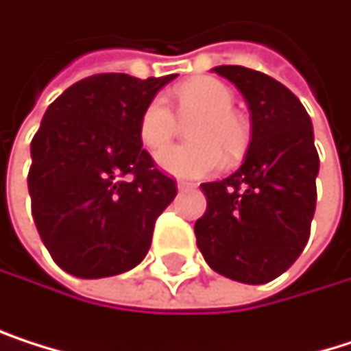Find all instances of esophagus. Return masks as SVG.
<instances>
[{
	"label": "esophagus",
	"mask_w": 351,
	"mask_h": 351,
	"mask_svg": "<svg viewBox=\"0 0 351 351\" xmlns=\"http://www.w3.org/2000/svg\"><path fill=\"white\" fill-rule=\"evenodd\" d=\"M188 188H194L192 182H184V180H178V190H188Z\"/></svg>",
	"instance_id": "obj_1"
}]
</instances>
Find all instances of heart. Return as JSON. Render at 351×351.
Listing matches in <instances>:
<instances>
[{"label":"heart","mask_w":351,"mask_h":351,"mask_svg":"<svg viewBox=\"0 0 351 351\" xmlns=\"http://www.w3.org/2000/svg\"><path fill=\"white\" fill-rule=\"evenodd\" d=\"M182 115L200 117L190 125L194 143L165 149L159 153V167L176 178H202L223 165V151L238 157L248 143L246 123L232 111V90L215 78H196L186 82L178 93ZM178 130V119L163 97L151 99L138 119L141 143L157 153L169 145Z\"/></svg>","instance_id":"heart-1"}]
</instances>
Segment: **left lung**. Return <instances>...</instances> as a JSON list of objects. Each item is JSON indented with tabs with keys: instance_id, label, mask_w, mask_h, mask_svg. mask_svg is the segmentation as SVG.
Segmentation results:
<instances>
[{
	"instance_id": "obj_1",
	"label": "left lung",
	"mask_w": 351,
	"mask_h": 351,
	"mask_svg": "<svg viewBox=\"0 0 351 351\" xmlns=\"http://www.w3.org/2000/svg\"><path fill=\"white\" fill-rule=\"evenodd\" d=\"M213 72L246 99L252 136L238 171L200 184L206 210L194 223L196 244L219 275L261 285L285 273L311 236L319 176L313 121L289 88L263 72Z\"/></svg>"
}]
</instances>
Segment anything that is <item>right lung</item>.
<instances>
[{
    "label": "right lung",
    "mask_w": 351,
    "mask_h": 351,
    "mask_svg": "<svg viewBox=\"0 0 351 351\" xmlns=\"http://www.w3.org/2000/svg\"><path fill=\"white\" fill-rule=\"evenodd\" d=\"M176 76L95 74L43 115L30 143L28 192L38 236L66 273L111 277L147 256L178 188L143 149L138 119Z\"/></svg>",
    "instance_id": "obj_1"
}]
</instances>
